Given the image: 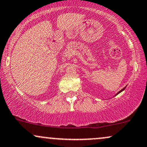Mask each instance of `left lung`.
Segmentation results:
<instances>
[{"instance_id":"8db88e82","label":"left lung","mask_w":147,"mask_h":147,"mask_svg":"<svg viewBox=\"0 0 147 147\" xmlns=\"http://www.w3.org/2000/svg\"><path fill=\"white\" fill-rule=\"evenodd\" d=\"M125 88H126V87H125ZM125 88H123V89H122V90H120L119 92H118L117 94H116V95H117V94H119L120 92H122V91H123V90H124L125 89Z\"/></svg>"}]
</instances>
